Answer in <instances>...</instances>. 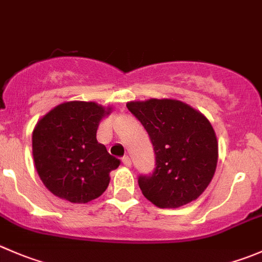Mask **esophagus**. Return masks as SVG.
<instances>
[{"label":"esophagus","instance_id":"1","mask_svg":"<svg viewBox=\"0 0 262 262\" xmlns=\"http://www.w3.org/2000/svg\"><path fill=\"white\" fill-rule=\"evenodd\" d=\"M123 164H124V166L130 167V166H132V160H130V157H129V156H124V157H123Z\"/></svg>","mask_w":262,"mask_h":262}]
</instances>
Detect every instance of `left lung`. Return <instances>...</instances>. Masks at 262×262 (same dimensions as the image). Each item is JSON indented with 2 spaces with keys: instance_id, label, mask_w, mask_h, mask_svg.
I'll list each match as a JSON object with an SVG mask.
<instances>
[{
  "instance_id": "obj_1",
  "label": "left lung",
  "mask_w": 262,
  "mask_h": 262,
  "mask_svg": "<svg viewBox=\"0 0 262 262\" xmlns=\"http://www.w3.org/2000/svg\"><path fill=\"white\" fill-rule=\"evenodd\" d=\"M126 107L144 126L156 155L152 175L138 179L144 197L160 209H177L199 199L214 178L219 156L209 119L171 98L130 101Z\"/></svg>"
}]
</instances>
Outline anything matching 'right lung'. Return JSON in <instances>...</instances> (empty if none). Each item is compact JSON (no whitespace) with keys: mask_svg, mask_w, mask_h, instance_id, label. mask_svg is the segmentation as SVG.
<instances>
[{"mask_svg":"<svg viewBox=\"0 0 262 262\" xmlns=\"http://www.w3.org/2000/svg\"><path fill=\"white\" fill-rule=\"evenodd\" d=\"M113 107L70 101L48 111L32 136L33 159L51 193L73 204L100 197L110 183V171L120 165L96 138L100 121Z\"/></svg>","mask_w":262,"mask_h":262,"instance_id":"right-lung-1","label":"right lung"}]
</instances>
